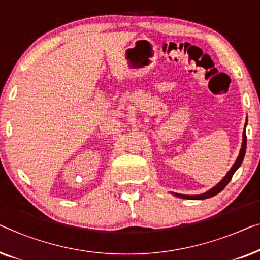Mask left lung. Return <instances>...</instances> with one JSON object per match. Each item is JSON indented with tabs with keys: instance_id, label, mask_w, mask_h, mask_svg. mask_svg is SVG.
I'll use <instances>...</instances> for the list:
<instances>
[{
	"instance_id": "obj_1",
	"label": "left lung",
	"mask_w": 260,
	"mask_h": 260,
	"mask_svg": "<svg viewBox=\"0 0 260 260\" xmlns=\"http://www.w3.org/2000/svg\"><path fill=\"white\" fill-rule=\"evenodd\" d=\"M246 127V125H245ZM245 127H244V132H243V144H241V148H240V152H239V155L238 158H237L236 162L233 164V166L231 167V170L228 172V174L225 175L224 179L219 182L218 185H215L213 188H211L210 191L203 193V194H198V196H185V194H179V193H173L175 197H178V198H181V199H192V200H199V199H207V198H211V197H214L217 196L219 192H221L222 189L226 187V185L229 184L230 180H231L233 174H235V172L238 170L239 166L241 165V162H243L244 160V156H245V152H246V133H245Z\"/></svg>"
}]
</instances>
